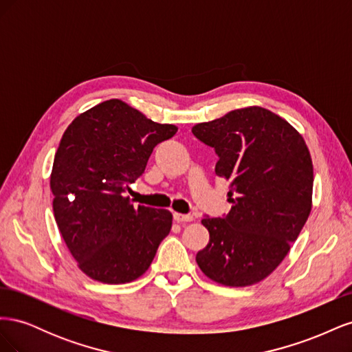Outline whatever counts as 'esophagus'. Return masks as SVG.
Returning <instances> with one entry per match:
<instances>
[{
    "label": "esophagus",
    "instance_id": "1",
    "mask_svg": "<svg viewBox=\"0 0 352 352\" xmlns=\"http://www.w3.org/2000/svg\"><path fill=\"white\" fill-rule=\"evenodd\" d=\"M173 219L177 223H188V221H192L194 220V216L192 214H180V212H175Z\"/></svg>",
    "mask_w": 352,
    "mask_h": 352
}]
</instances>
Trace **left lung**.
I'll use <instances>...</instances> for the list:
<instances>
[{
  "mask_svg": "<svg viewBox=\"0 0 352 352\" xmlns=\"http://www.w3.org/2000/svg\"><path fill=\"white\" fill-rule=\"evenodd\" d=\"M192 133L214 148L216 175L229 182L233 204L228 214L201 220L210 242L197 263L217 283H257L282 263L310 216V151L289 123L261 107L233 110Z\"/></svg>",
  "mask_w": 352,
  "mask_h": 352,
  "instance_id": "left-lung-1",
  "label": "left lung"
}]
</instances>
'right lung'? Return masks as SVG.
Listing matches in <instances>:
<instances>
[{
	"label": "right lung",
	"mask_w": 352,
	"mask_h": 352,
	"mask_svg": "<svg viewBox=\"0 0 352 352\" xmlns=\"http://www.w3.org/2000/svg\"><path fill=\"white\" fill-rule=\"evenodd\" d=\"M177 132L120 100L74 119L63 135L50 186L54 216L73 258L91 279L126 283L144 274L172 229V212L133 207L126 189L155 145Z\"/></svg>",
	"instance_id": "obj_1"
}]
</instances>
